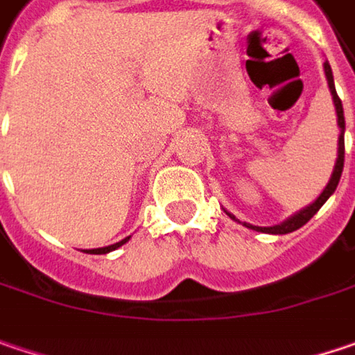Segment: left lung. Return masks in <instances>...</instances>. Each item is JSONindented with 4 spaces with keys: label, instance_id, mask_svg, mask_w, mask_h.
<instances>
[{
    "label": "left lung",
    "instance_id": "8db88e82",
    "mask_svg": "<svg viewBox=\"0 0 355 355\" xmlns=\"http://www.w3.org/2000/svg\"><path fill=\"white\" fill-rule=\"evenodd\" d=\"M323 68H325V78H327V85H329V90H331V96H334V105H336V113H338V125H340V141H338V159H336V167H334V173H331V180H329V184L325 186V190L319 193V198H317L315 202L311 204V206H307V208H303L301 212H297L295 216H291L289 220H285V222H281V224H277V226H252V224H246L244 222V226L246 228H252V230H257V232H266V234H289L293 230H297V228H301L303 224H307L313 216L317 214V210L327 202V198L336 191L338 188V184H340V178H342V171H343V153H345V145H343V131H345V119H343V107H342V101H340V96H338V92H336V85H334V74H331V66L329 62L323 64ZM228 216L232 218V220H236L234 216L228 212Z\"/></svg>",
    "mask_w": 355,
    "mask_h": 355
}]
</instances>
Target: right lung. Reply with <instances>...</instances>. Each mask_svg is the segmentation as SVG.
<instances>
[{
    "label": "right lung",
    "mask_w": 355,
    "mask_h": 355,
    "mask_svg": "<svg viewBox=\"0 0 355 355\" xmlns=\"http://www.w3.org/2000/svg\"><path fill=\"white\" fill-rule=\"evenodd\" d=\"M127 241H129V236H127V239H123L121 242H116V244H111V246H103V248H92V250H87V252H90V254H107V252H111V250H114V248H119L121 244H125Z\"/></svg>",
    "instance_id": "1"
}]
</instances>
